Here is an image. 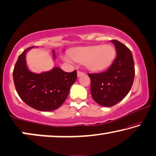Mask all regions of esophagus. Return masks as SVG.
<instances>
[{"instance_id": "obj_1", "label": "esophagus", "mask_w": 156, "mask_h": 156, "mask_svg": "<svg viewBox=\"0 0 156 156\" xmlns=\"http://www.w3.org/2000/svg\"><path fill=\"white\" fill-rule=\"evenodd\" d=\"M82 75H84V73H82V72L78 70L77 71V76H78V77H80V76H82Z\"/></svg>"}]
</instances>
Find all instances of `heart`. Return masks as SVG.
Returning <instances> with one entry per match:
<instances>
[{"mask_svg":"<svg viewBox=\"0 0 156 156\" xmlns=\"http://www.w3.org/2000/svg\"><path fill=\"white\" fill-rule=\"evenodd\" d=\"M115 54V48L112 45H96L74 48L69 51L71 58L64 56L63 59L67 62H71L73 59L75 62L84 64L90 71L98 72L109 67L113 62Z\"/></svg>","mask_w":156,"mask_h":156,"instance_id":"obj_1","label":"heart"}]
</instances>
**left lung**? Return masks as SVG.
Returning <instances> with one entry per match:
<instances>
[{"instance_id":"8db88e82","label":"left lung","mask_w":156,"mask_h":156,"mask_svg":"<svg viewBox=\"0 0 156 156\" xmlns=\"http://www.w3.org/2000/svg\"><path fill=\"white\" fill-rule=\"evenodd\" d=\"M110 41L115 45L117 51L113 63L103 73L88 74L91 79L92 98L104 107L113 106L127 96L135 75L132 52L118 41Z\"/></svg>"}]
</instances>
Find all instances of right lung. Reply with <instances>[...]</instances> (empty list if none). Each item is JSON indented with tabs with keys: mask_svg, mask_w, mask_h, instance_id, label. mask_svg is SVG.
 Returning <instances> with one entry per match:
<instances>
[{
	"mask_svg": "<svg viewBox=\"0 0 156 156\" xmlns=\"http://www.w3.org/2000/svg\"><path fill=\"white\" fill-rule=\"evenodd\" d=\"M34 46L25 49L19 55L13 70L15 89L26 104L40 111H52L60 107L68 96L71 86L77 77L76 70L65 73L60 67L36 74L28 69L26 53ZM53 55L55 58V51Z\"/></svg>",
	"mask_w": 156,
	"mask_h": 156,
	"instance_id": "add662e5",
	"label": "right lung"
}]
</instances>
